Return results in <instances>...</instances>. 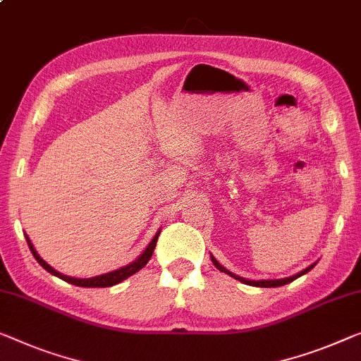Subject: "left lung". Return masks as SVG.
I'll list each match as a JSON object with an SVG mask.
<instances>
[{
  "label": "left lung",
  "mask_w": 361,
  "mask_h": 361,
  "mask_svg": "<svg viewBox=\"0 0 361 361\" xmlns=\"http://www.w3.org/2000/svg\"><path fill=\"white\" fill-rule=\"evenodd\" d=\"M211 259H212V264L219 269L220 272H225V274H228L230 277H233V279H236V281H240V282H243V283H246V285H252V287H266V288H271V287H282V285H287V283H290V282H293L295 279H298V277H301V276H305V274H308L311 269H313L314 266H316V262H313V264L311 266H308L306 269H303V271H300L298 274H295V276H290V277H285V279H269V281H250V279H245V277H240V276H236V274H233V272H230L228 269H225L222 264H220V262L215 259V257L211 255Z\"/></svg>",
  "instance_id": "obj_1"
}]
</instances>
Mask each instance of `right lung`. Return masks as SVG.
Returning <instances> with one entry per match:
<instances>
[{"mask_svg":"<svg viewBox=\"0 0 361 361\" xmlns=\"http://www.w3.org/2000/svg\"><path fill=\"white\" fill-rule=\"evenodd\" d=\"M25 235V233H24ZM159 235H160V230L157 233L154 235V238L150 240V243L147 245V248L142 251V255H139V257H136L133 262H129V264L123 266L120 269H115V271L111 272H106V274H100V276H95V277H89V279H78V277H69V276H64V274L58 272L56 269H53L48 262H45L40 257L39 252H37V250L34 248V245H32V241L29 236L25 235V240H27V245H29V248L32 251V255H34V257L37 259V262L45 269V271H48L50 274H53V276L60 277L61 281L68 282V283H73V285H78V287H89V288H97V287H111V285H116L125 281V279L131 277L133 274H136L141 271V269L147 264L150 256H152V252L155 250V245H157V240H159Z\"/></svg>","mask_w":361,"mask_h":361,"instance_id":"right-lung-1","label":"right lung"}]
</instances>
